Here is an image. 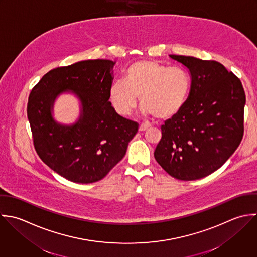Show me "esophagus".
Masks as SVG:
<instances>
[{
	"instance_id": "esophagus-1",
	"label": "esophagus",
	"mask_w": 257,
	"mask_h": 257,
	"mask_svg": "<svg viewBox=\"0 0 257 257\" xmlns=\"http://www.w3.org/2000/svg\"><path fill=\"white\" fill-rule=\"evenodd\" d=\"M151 126L150 125H148V124H144V123H142L141 125H140V127H139V131L140 132H145V131H147V130H149Z\"/></svg>"
}]
</instances>
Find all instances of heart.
Wrapping results in <instances>:
<instances>
[{
	"instance_id": "b5f03b06",
	"label": "heart",
	"mask_w": 257,
	"mask_h": 257,
	"mask_svg": "<svg viewBox=\"0 0 257 257\" xmlns=\"http://www.w3.org/2000/svg\"><path fill=\"white\" fill-rule=\"evenodd\" d=\"M191 85L189 73L181 67L140 61L125 70L122 82L111 86L109 99L118 113L128 115L140 96L145 113L154 114L159 119H169L185 105Z\"/></svg>"
}]
</instances>
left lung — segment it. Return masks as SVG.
<instances>
[{
	"instance_id": "1",
	"label": "left lung",
	"mask_w": 257,
	"mask_h": 257,
	"mask_svg": "<svg viewBox=\"0 0 257 257\" xmlns=\"http://www.w3.org/2000/svg\"><path fill=\"white\" fill-rule=\"evenodd\" d=\"M191 75L183 108L162 126L158 164L174 178L195 180L218 170L244 133L245 92L240 80L212 60L170 55Z\"/></svg>"
}]
</instances>
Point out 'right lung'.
Returning <instances> with one entry per match:
<instances>
[{"mask_svg": "<svg viewBox=\"0 0 257 257\" xmlns=\"http://www.w3.org/2000/svg\"><path fill=\"white\" fill-rule=\"evenodd\" d=\"M113 64L97 59L59 67L30 92L27 113L35 150L49 168L73 182L103 178L122 160L139 130L108 100ZM66 89L74 90L83 104L80 120L72 127L58 125L50 114L55 96Z\"/></svg>", "mask_w": 257, "mask_h": 257, "instance_id": "1", "label": "right lung"}]
</instances>
